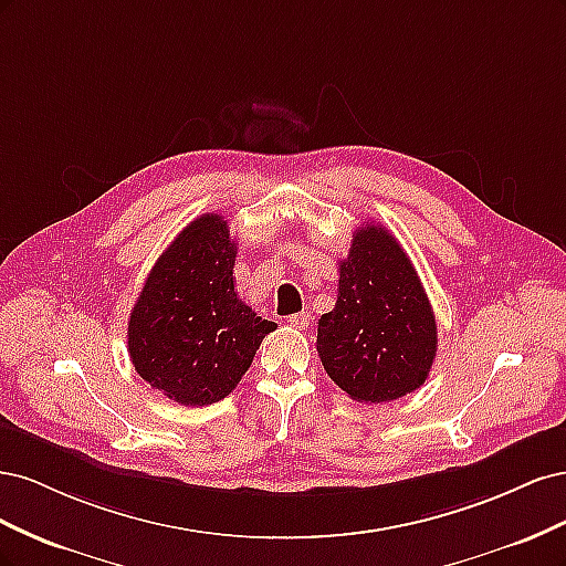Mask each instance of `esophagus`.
Instances as JSON below:
<instances>
[{
  "label": "esophagus",
  "instance_id": "esophagus-1",
  "mask_svg": "<svg viewBox=\"0 0 566 566\" xmlns=\"http://www.w3.org/2000/svg\"><path fill=\"white\" fill-rule=\"evenodd\" d=\"M310 321H312V314H310V312H300V314L287 316V323L293 325V328H297V331L306 328V325H310Z\"/></svg>",
  "mask_w": 566,
  "mask_h": 566
}]
</instances>
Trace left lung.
<instances>
[{"label":"left lung","instance_id":"8db88e82","mask_svg":"<svg viewBox=\"0 0 566 566\" xmlns=\"http://www.w3.org/2000/svg\"><path fill=\"white\" fill-rule=\"evenodd\" d=\"M316 352L354 401L416 391L437 356V321L418 271L385 227H358L339 262L337 302L318 321Z\"/></svg>","mask_w":566,"mask_h":566}]
</instances>
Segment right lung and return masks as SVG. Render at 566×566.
Returning <instances> with one entry per match:
<instances>
[{
  "label": "right lung",
  "instance_id": "right-lung-1",
  "mask_svg": "<svg viewBox=\"0 0 566 566\" xmlns=\"http://www.w3.org/2000/svg\"><path fill=\"white\" fill-rule=\"evenodd\" d=\"M235 254L224 217L193 219L158 256L129 314L134 370L181 406L229 397L276 331L238 297Z\"/></svg>",
  "mask_w": 566,
  "mask_h": 566
}]
</instances>
